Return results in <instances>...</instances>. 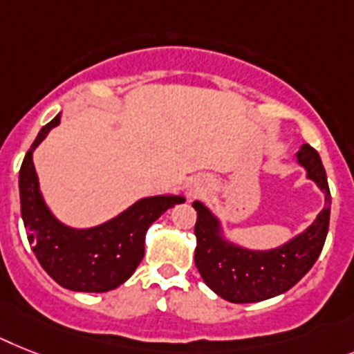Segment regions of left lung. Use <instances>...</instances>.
Returning a JSON list of instances; mask_svg holds the SVG:
<instances>
[{
	"mask_svg": "<svg viewBox=\"0 0 354 354\" xmlns=\"http://www.w3.org/2000/svg\"><path fill=\"white\" fill-rule=\"evenodd\" d=\"M297 160L326 195V208L315 223L284 246L270 251H251L236 246L221 235V223L203 203L195 201V266L208 288L233 304L261 302L286 293L313 264L324 248L329 230L331 194L322 160L315 148L302 145Z\"/></svg>",
	"mask_w": 354,
	"mask_h": 354,
	"instance_id": "1",
	"label": "left lung"
}]
</instances>
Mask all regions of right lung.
<instances>
[{
  "label": "right lung",
  "instance_id": "1",
  "mask_svg": "<svg viewBox=\"0 0 354 354\" xmlns=\"http://www.w3.org/2000/svg\"><path fill=\"white\" fill-rule=\"evenodd\" d=\"M59 121L57 113L41 128L23 159L19 170L23 223L34 255L57 284L72 291L104 293L130 279L145 257V236L150 224L168 208L184 203V197L157 195L141 198L112 221L88 230L61 224L41 197L32 162V151Z\"/></svg>",
  "mask_w": 354,
  "mask_h": 354
}]
</instances>
